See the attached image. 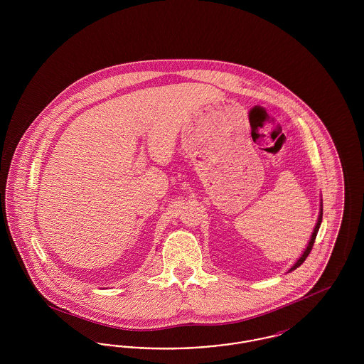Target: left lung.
I'll use <instances>...</instances> for the list:
<instances>
[{"label": "left lung", "mask_w": 364, "mask_h": 364, "mask_svg": "<svg viewBox=\"0 0 364 364\" xmlns=\"http://www.w3.org/2000/svg\"><path fill=\"white\" fill-rule=\"evenodd\" d=\"M322 214H323V208H322V202H321V211H319V217H318V223H316V225L314 228V232H312L311 239H310V242L307 244V248L304 250V252H303V255L299 258V259L296 260V263H294V266L289 269V272H292L294 269H297L306 258L309 257V254L311 252L312 245H314V242H315V237H316V235H318V230H319V226H321V223H322Z\"/></svg>", "instance_id": "8db88e82"}]
</instances>
